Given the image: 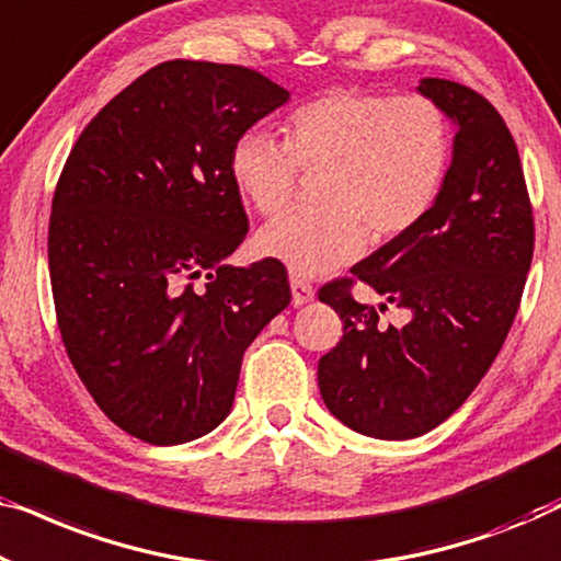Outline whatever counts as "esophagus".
<instances>
[{
	"instance_id": "esophagus-1",
	"label": "esophagus",
	"mask_w": 561,
	"mask_h": 561,
	"mask_svg": "<svg viewBox=\"0 0 561 561\" xmlns=\"http://www.w3.org/2000/svg\"><path fill=\"white\" fill-rule=\"evenodd\" d=\"M290 294H294V304L304 306L313 298V286L309 280L298 278V275H290Z\"/></svg>"
}]
</instances>
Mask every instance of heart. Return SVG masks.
<instances>
[{"mask_svg": "<svg viewBox=\"0 0 561 561\" xmlns=\"http://www.w3.org/2000/svg\"><path fill=\"white\" fill-rule=\"evenodd\" d=\"M286 140L244 133L229 156L234 186L265 214L296 194L298 171L327 173L317 211H286L260 229L257 250L298 275L350 263L365 237H403L432 211L449 168L447 114L428 96L332 91L290 112Z\"/></svg>", "mask_w": 561, "mask_h": 561, "instance_id": "1", "label": "heart"}]
</instances>
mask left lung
<instances>
[{"mask_svg": "<svg viewBox=\"0 0 561 561\" xmlns=\"http://www.w3.org/2000/svg\"><path fill=\"white\" fill-rule=\"evenodd\" d=\"M419 91L457 122L455 152L432 211L319 288L344 336L319 359L327 409L375 439H413L462 405L516 319L534 257V211L508 125L485 96L447 79ZM365 282L383 296L359 305ZM412 319L390 325L381 313Z\"/></svg>", "mask_w": 561, "mask_h": 561, "instance_id": "left-lung-1", "label": "left lung"}]
</instances>
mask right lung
<instances>
[{
	"mask_svg": "<svg viewBox=\"0 0 561 561\" xmlns=\"http://www.w3.org/2000/svg\"><path fill=\"white\" fill-rule=\"evenodd\" d=\"M260 71L165 60L119 91L71 148L48 227L60 340L110 421L183 444L232 411L242 355L290 304L273 257H225L248 237L234 142L288 102Z\"/></svg>",
	"mask_w": 561,
	"mask_h": 561,
	"instance_id": "right-lung-1",
	"label": "right lung"
}]
</instances>
